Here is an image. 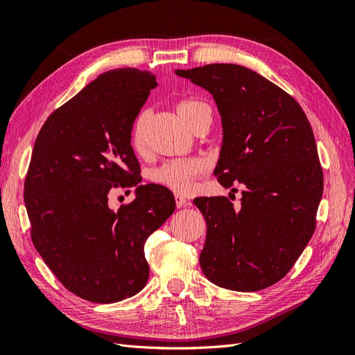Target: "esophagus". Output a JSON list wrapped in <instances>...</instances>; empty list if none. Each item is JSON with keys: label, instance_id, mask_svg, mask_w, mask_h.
Masks as SVG:
<instances>
[{"label": "esophagus", "instance_id": "34e87169", "mask_svg": "<svg viewBox=\"0 0 355 355\" xmlns=\"http://www.w3.org/2000/svg\"><path fill=\"white\" fill-rule=\"evenodd\" d=\"M175 200H176V206H178V209H182V207H188V206H191V201L189 200H187V198H184L182 196H175Z\"/></svg>", "mask_w": 355, "mask_h": 355}]
</instances>
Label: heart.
<instances>
[{"instance_id":"obj_1","label":"heart","mask_w":355,"mask_h":355,"mask_svg":"<svg viewBox=\"0 0 355 355\" xmlns=\"http://www.w3.org/2000/svg\"><path fill=\"white\" fill-rule=\"evenodd\" d=\"M209 108L206 103L197 99H184L176 106L179 115L191 125L197 114ZM149 121V112L142 111L136 116L132 127V145L136 151H142L146 141V125ZM206 170V163L201 158H182L164 163L153 171V180L161 187H166L178 194H188L196 185V179Z\"/></svg>"}]
</instances>
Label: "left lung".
<instances>
[{"label": "left lung", "instance_id": "left-lung-1", "mask_svg": "<svg viewBox=\"0 0 355 355\" xmlns=\"http://www.w3.org/2000/svg\"><path fill=\"white\" fill-rule=\"evenodd\" d=\"M176 73L213 94L223 132L214 176L245 188L240 207L227 197L194 200L207 223L201 270L223 288L270 287L315 231L323 170L313 128L292 96L249 68L211 63Z\"/></svg>", "mask_w": 355, "mask_h": 355}]
</instances>
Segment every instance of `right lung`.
<instances>
[{
  "label": "right lung",
  "instance_id": "1",
  "mask_svg": "<svg viewBox=\"0 0 355 355\" xmlns=\"http://www.w3.org/2000/svg\"><path fill=\"white\" fill-rule=\"evenodd\" d=\"M155 75L136 68L101 73L50 114L37 136L25 179L31 239L69 292L112 304L141 292L149 277L144 244L175 211L166 187L139 185L132 127ZM137 187L116 212L112 187Z\"/></svg>",
  "mask_w": 355,
  "mask_h": 355
}]
</instances>
